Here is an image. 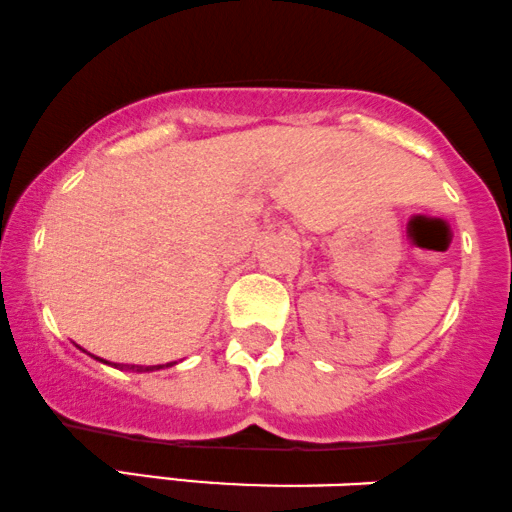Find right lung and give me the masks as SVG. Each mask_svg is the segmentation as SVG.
Listing matches in <instances>:
<instances>
[{"label": "right lung", "mask_w": 512, "mask_h": 512, "mask_svg": "<svg viewBox=\"0 0 512 512\" xmlns=\"http://www.w3.org/2000/svg\"><path fill=\"white\" fill-rule=\"evenodd\" d=\"M117 366V364H114ZM162 366L165 364H160V366H131V369H136V371H155V369H162ZM167 366H172V364H167Z\"/></svg>", "instance_id": "right-lung-1"}]
</instances>
